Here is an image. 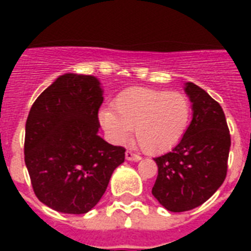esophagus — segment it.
<instances>
[{
  "mask_svg": "<svg viewBox=\"0 0 251 251\" xmlns=\"http://www.w3.org/2000/svg\"><path fill=\"white\" fill-rule=\"evenodd\" d=\"M125 156H126V160H129V161H139L142 159L138 153H134L133 151H126Z\"/></svg>",
  "mask_w": 251,
  "mask_h": 251,
  "instance_id": "esophagus-1",
  "label": "esophagus"
}]
</instances>
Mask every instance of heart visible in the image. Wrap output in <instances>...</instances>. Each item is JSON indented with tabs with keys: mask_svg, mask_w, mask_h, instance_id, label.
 <instances>
[{
	"mask_svg": "<svg viewBox=\"0 0 251 251\" xmlns=\"http://www.w3.org/2000/svg\"><path fill=\"white\" fill-rule=\"evenodd\" d=\"M191 105L186 95L150 87H131L116 96L112 108H104L99 120L116 143L135 131L147 153L159 155L172 150L186 133Z\"/></svg>",
	"mask_w": 251,
	"mask_h": 251,
	"instance_id": "obj_1",
	"label": "heart"
}]
</instances>
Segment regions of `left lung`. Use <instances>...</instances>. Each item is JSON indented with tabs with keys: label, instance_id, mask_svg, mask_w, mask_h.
I'll return each instance as SVG.
<instances>
[{
	"label": "left lung",
	"instance_id": "obj_1",
	"mask_svg": "<svg viewBox=\"0 0 251 251\" xmlns=\"http://www.w3.org/2000/svg\"><path fill=\"white\" fill-rule=\"evenodd\" d=\"M193 120L178 145L153 160L157 178L152 195L172 212L201 206L226 177L230 134L218 101L197 84L186 83Z\"/></svg>",
	"mask_w": 251,
	"mask_h": 251
}]
</instances>
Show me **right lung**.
Listing matches in <instances>:
<instances>
[{
  "instance_id": "1",
  "label": "right lung",
  "mask_w": 251,
  "mask_h": 251,
  "mask_svg": "<svg viewBox=\"0 0 251 251\" xmlns=\"http://www.w3.org/2000/svg\"><path fill=\"white\" fill-rule=\"evenodd\" d=\"M102 90L98 78L58 76L31 106L25 122V161L40 202L64 214L94 208L125 149L98 135Z\"/></svg>"
}]
</instances>
